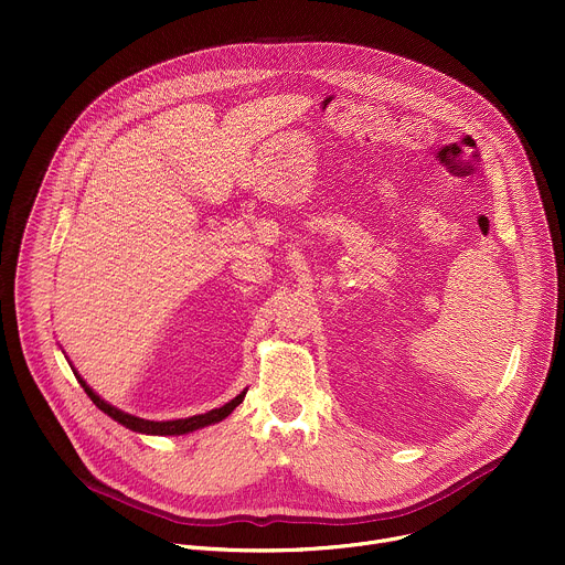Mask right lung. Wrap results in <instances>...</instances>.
<instances>
[{"instance_id":"obj_1","label":"right lung","mask_w":565,"mask_h":565,"mask_svg":"<svg viewBox=\"0 0 565 565\" xmlns=\"http://www.w3.org/2000/svg\"><path fill=\"white\" fill-rule=\"evenodd\" d=\"M73 373H75V371H73ZM75 377H77L79 384H83V388L87 391V395L94 399V405H96L100 412H105L107 416H111L114 420H118L120 425H125V427L131 429V431H138V434H156V436H181V434H190V431H194V429L214 425V423L227 418V416L234 412V407H238L241 402H244V397H246V391H244V393H238L234 399H230L227 405H223V407H218V409H212V412H207V414L192 416V418H181V420H168V423H153V420H142V418L129 416V414H125V412H120V409L107 405L105 399H100V395H96V393L87 386V382H85L83 377H79L77 373H75Z\"/></svg>"}]
</instances>
